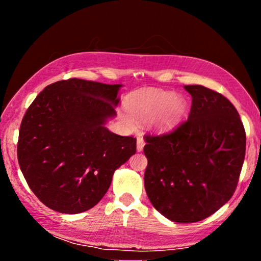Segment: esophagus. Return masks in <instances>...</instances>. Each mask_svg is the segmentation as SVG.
Instances as JSON below:
<instances>
[{"label":"esophagus","instance_id":"obj_1","mask_svg":"<svg viewBox=\"0 0 261 261\" xmlns=\"http://www.w3.org/2000/svg\"><path fill=\"white\" fill-rule=\"evenodd\" d=\"M144 145H145V141L143 139V137L139 135L138 137H137V151H138V152L143 151Z\"/></svg>","mask_w":261,"mask_h":261}]
</instances>
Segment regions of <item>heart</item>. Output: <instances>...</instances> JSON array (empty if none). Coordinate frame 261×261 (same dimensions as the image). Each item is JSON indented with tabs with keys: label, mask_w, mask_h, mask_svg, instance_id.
Returning a JSON list of instances; mask_svg holds the SVG:
<instances>
[{
	"label": "heart",
	"mask_w": 261,
	"mask_h": 261,
	"mask_svg": "<svg viewBox=\"0 0 261 261\" xmlns=\"http://www.w3.org/2000/svg\"><path fill=\"white\" fill-rule=\"evenodd\" d=\"M131 114L141 121L154 118L160 129H170L179 122L187 109V102L179 95L167 91H143L132 95L127 102ZM123 120L129 126H135V118L123 114Z\"/></svg>",
	"instance_id": "b5f03b06"
}]
</instances>
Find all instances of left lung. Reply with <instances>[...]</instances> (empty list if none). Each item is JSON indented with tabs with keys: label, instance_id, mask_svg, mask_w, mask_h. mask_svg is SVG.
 Segmentation results:
<instances>
[{
	"label": "left lung",
	"instance_id": "8db88e82",
	"mask_svg": "<svg viewBox=\"0 0 261 261\" xmlns=\"http://www.w3.org/2000/svg\"><path fill=\"white\" fill-rule=\"evenodd\" d=\"M192 96L189 117L163 135H145V190L158 212L191 223L214 214L235 192L245 158L246 135L227 98L201 85L184 86Z\"/></svg>",
	"mask_w": 261,
	"mask_h": 261
}]
</instances>
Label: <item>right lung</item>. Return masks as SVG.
Wrapping results in <instances>:
<instances>
[{
	"instance_id": "1",
	"label": "right lung",
	"mask_w": 261,
	"mask_h": 261,
	"mask_svg": "<svg viewBox=\"0 0 261 261\" xmlns=\"http://www.w3.org/2000/svg\"><path fill=\"white\" fill-rule=\"evenodd\" d=\"M120 84L70 78L45 87L19 127L17 158L42 204L77 214L94 207L114 171L136 153L137 139L105 127L116 115Z\"/></svg>"
}]
</instances>
